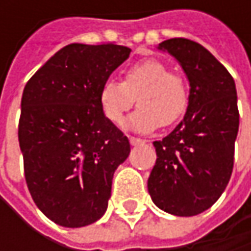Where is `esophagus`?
Masks as SVG:
<instances>
[{
  "mask_svg": "<svg viewBox=\"0 0 251 251\" xmlns=\"http://www.w3.org/2000/svg\"><path fill=\"white\" fill-rule=\"evenodd\" d=\"M129 142H130V145H141V144H145V141H144V139H141V138H135V136H129Z\"/></svg>",
  "mask_w": 251,
  "mask_h": 251,
  "instance_id": "34e87169",
  "label": "esophagus"
}]
</instances>
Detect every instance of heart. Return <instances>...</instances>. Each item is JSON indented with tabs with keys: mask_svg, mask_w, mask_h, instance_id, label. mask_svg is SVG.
<instances>
[{
	"mask_svg": "<svg viewBox=\"0 0 251 251\" xmlns=\"http://www.w3.org/2000/svg\"><path fill=\"white\" fill-rule=\"evenodd\" d=\"M136 99L139 109L127 126L139 132H152L158 125H175L189 106V82L186 76L169 70L157 58L142 59L126 68L122 82L107 79L99 91V104L104 118L119 125Z\"/></svg>",
	"mask_w": 251,
	"mask_h": 251,
	"instance_id": "1",
	"label": "heart"
}]
</instances>
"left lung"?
I'll return each mask as SVG.
<instances>
[{"label":"left lung","instance_id":"left-lung-1","mask_svg":"<svg viewBox=\"0 0 251 251\" xmlns=\"http://www.w3.org/2000/svg\"><path fill=\"white\" fill-rule=\"evenodd\" d=\"M167 50L189 79V106L183 121L161 141H154L157 161L148 178L152 202L177 217L211 208L226 190L234 166L240 115L235 82L202 45L175 37Z\"/></svg>","mask_w":251,"mask_h":251}]
</instances>
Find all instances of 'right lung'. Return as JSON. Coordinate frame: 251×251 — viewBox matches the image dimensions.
Returning <instances> with one entry per match:
<instances>
[{"mask_svg":"<svg viewBox=\"0 0 251 251\" xmlns=\"http://www.w3.org/2000/svg\"><path fill=\"white\" fill-rule=\"evenodd\" d=\"M129 53L113 43H71L25 84L19 122L25 183L58 226H90L107 209L112 178L130 144L104 118L99 91Z\"/></svg>","mask_w":251,"mask_h":251,"instance_id":"obj_1","label":"right lung"}]
</instances>
